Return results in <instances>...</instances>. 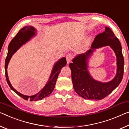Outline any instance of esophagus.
Returning a JSON list of instances; mask_svg holds the SVG:
<instances>
[{"label": "esophagus", "mask_w": 129, "mask_h": 129, "mask_svg": "<svg viewBox=\"0 0 129 129\" xmlns=\"http://www.w3.org/2000/svg\"><path fill=\"white\" fill-rule=\"evenodd\" d=\"M72 59H73V55L70 54H70L67 55V56H66V60H67V63H70L71 62V60H72Z\"/></svg>", "instance_id": "1"}]
</instances>
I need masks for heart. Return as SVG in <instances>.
<instances>
[{
  "instance_id": "obj_1",
  "label": "heart",
  "mask_w": 129,
  "mask_h": 129,
  "mask_svg": "<svg viewBox=\"0 0 129 129\" xmlns=\"http://www.w3.org/2000/svg\"><path fill=\"white\" fill-rule=\"evenodd\" d=\"M91 40H92V37H89L88 39L87 40V41H86V44H85V45H88L89 44V43L90 42Z\"/></svg>"
}]
</instances>
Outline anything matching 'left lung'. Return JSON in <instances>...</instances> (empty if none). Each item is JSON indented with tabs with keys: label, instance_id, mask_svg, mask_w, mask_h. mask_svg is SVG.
I'll use <instances>...</instances> for the list:
<instances>
[{
	"label": "left lung",
	"instance_id": "obj_1",
	"mask_svg": "<svg viewBox=\"0 0 129 129\" xmlns=\"http://www.w3.org/2000/svg\"><path fill=\"white\" fill-rule=\"evenodd\" d=\"M110 46L116 53L117 60V72L110 82L103 83L93 79L87 70V60L94 49L104 46ZM74 89L79 96L89 100H102L110 94L121 82L123 76L124 58L119 40L113 31L106 27L104 32L96 36L91 45V49L73 59L69 64Z\"/></svg>",
	"mask_w": 129,
	"mask_h": 129
}]
</instances>
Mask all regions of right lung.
Listing matches in <instances>:
<instances>
[{"instance_id":"obj_1","label":"right lung","mask_w":129,"mask_h":129,"mask_svg":"<svg viewBox=\"0 0 129 129\" xmlns=\"http://www.w3.org/2000/svg\"><path fill=\"white\" fill-rule=\"evenodd\" d=\"M36 30L34 27L31 26H26L23 27L20 30L18 31L17 35L12 39L11 42L10 43L8 47V53L5 60V71H6V78L9 85L12 90L15 93L21 96V98L24 99L25 100H30V101H37L39 100H41L46 97L49 96L51 94L52 91L54 89L55 84H56V80L58 79L59 74L60 73L61 69L63 67L66 65V59L65 58H61L60 60H58L53 66L52 73H51L50 77H49L48 82L45 85V86L38 93L36 94L33 96H26L21 93L18 92L12 86L9 80V77L7 74V66L8 64L10 62L11 58L13 55L19 49L22 45L25 44L27 41L30 40L31 37L34 36L36 35Z\"/></svg>"}]
</instances>
